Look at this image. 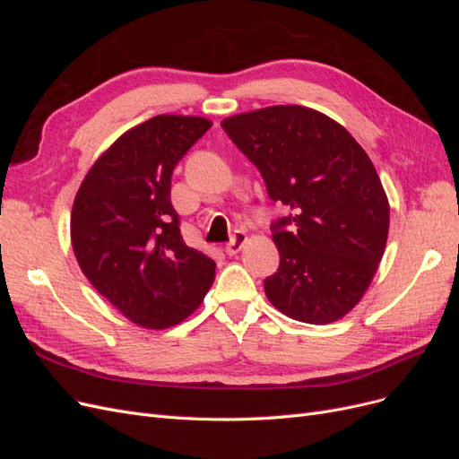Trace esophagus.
Returning <instances> with one entry per match:
<instances>
[{
  "label": "esophagus",
  "mask_w": 459,
  "mask_h": 459,
  "mask_svg": "<svg viewBox=\"0 0 459 459\" xmlns=\"http://www.w3.org/2000/svg\"><path fill=\"white\" fill-rule=\"evenodd\" d=\"M245 243H247V233H245V231H235V233L231 235L230 243L226 245V253H228L230 256L238 255V253L241 251V248H243Z\"/></svg>",
  "instance_id": "esophagus-1"
}]
</instances>
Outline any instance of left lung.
I'll return each mask as SVG.
<instances>
[{"label": "left lung", "instance_id": "1", "mask_svg": "<svg viewBox=\"0 0 459 459\" xmlns=\"http://www.w3.org/2000/svg\"><path fill=\"white\" fill-rule=\"evenodd\" d=\"M221 128L251 160L285 218L272 221L280 268L264 280L285 316L324 325L349 314L385 253L388 201L368 152L314 108L275 105Z\"/></svg>", "mask_w": 459, "mask_h": 459}]
</instances>
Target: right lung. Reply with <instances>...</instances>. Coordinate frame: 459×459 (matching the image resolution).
<instances>
[{"label":"right lung","instance_id":"right-lung-1","mask_svg":"<svg viewBox=\"0 0 459 459\" xmlns=\"http://www.w3.org/2000/svg\"><path fill=\"white\" fill-rule=\"evenodd\" d=\"M211 126L201 117L149 118L97 159L76 193L71 239L82 272L147 329L182 322L214 281V260L184 243L170 201L176 164Z\"/></svg>","mask_w":459,"mask_h":459}]
</instances>
